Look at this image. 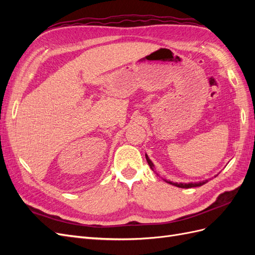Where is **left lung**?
I'll return each mask as SVG.
<instances>
[{
	"mask_svg": "<svg viewBox=\"0 0 255 255\" xmlns=\"http://www.w3.org/2000/svg\"><path fill=\"white\" fill-rule=\"evenodd\" d=\"M145 159H146V161H148V164H149V166H150V168L152 169V170L154 171V172H156L155 171V168H154V164L152 163V160L149 158V156L146 155L145 154ZM156 174L157 175H159L157 172H156ZM161 179H163V177H161ZM165 182H167L168 184H171V185H173V186H176V187H180V188H191V187H199V186H202V185H204L205 183H207L208 182V180H204V181H201V182H196V183H192V182H190V183H174V182H171V181H168V180H166V179H163Z\"/></svg>",
	"mask_w": 255,
	"mask_h": 255,
	"instance_id": "8db88e82",
	"label": "left lung"
}]
</instances>
